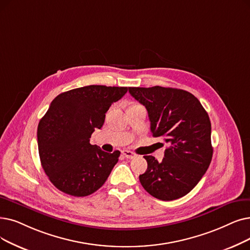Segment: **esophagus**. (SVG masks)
Returning a JSON list of instances; mask_svg holds the SVG:
<instances>
[{
  "label": "esophagus",
  "instance_id": "obj_1",
  "mask_svg": "<svg viewBox=\"0 0 250 250\" xmlns=\"http://www.w3.org/2000/svg\"><path fill=\"white\" fill-rule=\"evenodd\" d=\"M122 153H123V155H124L125 158H128V159H132V158H134V157L136 156V154L134 153V152L129 151V150H123Z\"/></svg>",
  "mask_w": 250,
  "mask_h": 250
}]
</instances>
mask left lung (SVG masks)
Wrapping results in <instances>:
<instances>
[{
	"label": "left lung",
	"instance_id": "8db88e82",
	"mask_svg": "<svg viewBox=\"0 0 250 250\" xmlns=\"http://www.w3.org/2000/svg\"><path fill=\"white\" fill-rule=\"evenodd\" d=\"M148 111L153 137H164L169 147L162 161L144 156L147 169L141 185L152 196L170 201L188 194L201 180L212 158L211 125L208 112L191 93L155 85L128 88Z\"/></svg>",
	"mask_w": 250,
	"mask_h": 250
}]
</instances>
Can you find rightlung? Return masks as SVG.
<instances>
[{
  "label": "right lung",
  "instance_id": "add662e5",
  "mask_svg": "<svg viewBox=\"0 0 250 250\" xmlns=\"http://www.w3.org/2000/svg\"><path fill=\"white\" fill-rule=\"evenodd\" d=\"M127 92L125 86L86 85L61 93L38 126L42 168L58 190L83 197L96 192L109 177L121 152L107 153L90 144L105 113Z\"/></svg>",
  "mask_w": 250,
  "mask_h": 250
}]
</instances>
